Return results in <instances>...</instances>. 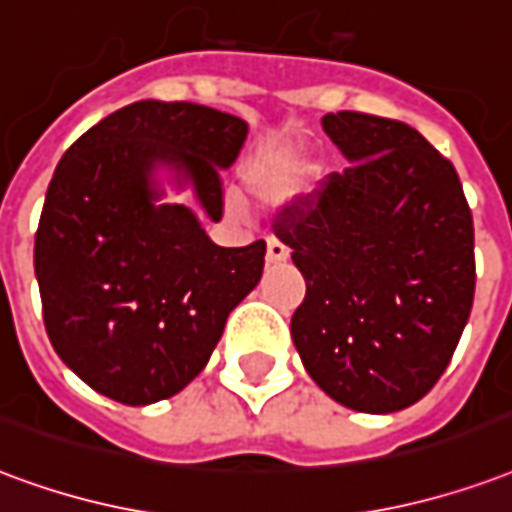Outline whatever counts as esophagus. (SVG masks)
I'll use <instances>...</instances> for the list:
<instances>
[{"label":"esophagus","mask_w":512,"mask_h":512,"mask_svg":"<svg viewBox=\"0 0 512 512\" xmlns=\"http://www.w3.org/2000/svg\"><path fill=\"white\" fill-rule=\"evenodd\" d=\"M287 257H290V249H287L279 238H268V246H266L268 263H285Z\"/></svg>","instance_id":"34e87169"}]
</instances>
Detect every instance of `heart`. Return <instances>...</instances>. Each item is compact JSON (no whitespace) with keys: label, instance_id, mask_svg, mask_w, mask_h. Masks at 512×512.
<instances>
[{"label":"heart","instance_id":"obj_1","mask_svg":"<svg viewBox=\"0 0 512 512\" xmlns=\"http://www.w3.org/2000/svg\"><path fill=\"white\" fill-rule=\"evenodd\" d=\"M309 173H312V162L306 160L304 154H285L266 168L257 170L249 187L257 198L285 200L301 189V184L309 179Z\"/></svg>","mask_w":512,"mask_h":512}]
</instances>
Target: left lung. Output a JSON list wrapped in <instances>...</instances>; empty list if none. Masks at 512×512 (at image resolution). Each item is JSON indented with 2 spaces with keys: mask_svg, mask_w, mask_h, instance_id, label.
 Instances as JSON below:
<instances>
[{
  "mask_svg": "<svg viewBox=\"0 0 512 512\" xmlns=\"http://www.w3.org/2000/svg\"><path fill=\"white\" fill-rule=\"evenodd\" d=\"M352 168L274 222L306 295L290 320L306 372L333 401L385 415L437 385L475 298V227L456 168L410 124L323 116Z\"/></svg>",
  "mask_w": 512,
  "mask_h": 512,
  "instance_id": "obj_1",
  "label": "left lung"
}]
</instances>
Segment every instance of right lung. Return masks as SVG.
Wrapping results in <instances>:
<instances>
[{"label":"right lung","instance_id":"right-lung-1","mask_svg":"<svg viewBox=\"0 0 512 512\" xmlns=\"http://www.w3.org/2000/svg\"><path fill=\"white\" fill-rule=\"evenodd\" d=\"M244 119L195 102L140 100L83 132L56 165L34 236L43 323L89 388L130 407L195 380L227 314L255 290L266 241L217 246L179 203H157V165L222 219V173Z\"/></svg>","mask_w":512,"mask_h":512}]
</instances>
